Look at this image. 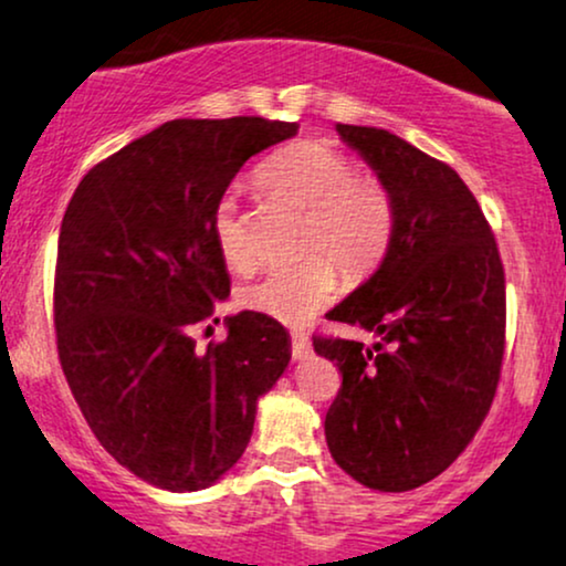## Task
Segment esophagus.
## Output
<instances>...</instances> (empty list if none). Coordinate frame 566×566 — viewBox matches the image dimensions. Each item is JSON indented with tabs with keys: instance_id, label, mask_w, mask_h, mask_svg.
Masks as SVG:
<instances>
[{
	"instance_id": "1",
	"label": "esophagus",
	"mask_w": 566,
	"mask_h": 566,
	"mask_svg": "<svg viewBox=\"0 0 566 566\" xmlns=\"http://www.w3.org/2000/svg\"><path fill=\"white\" fill-rule=\"evenodd\" d=\"M308 354H311L308 335H305L303 329H292V356H295V359H303V356Z\"/></svg>"
}]
</instances>
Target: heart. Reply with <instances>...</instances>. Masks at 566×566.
Masks as SVG:
<instances>
[{
  "label": "heart",
  "mask_w": 566,
  "mask_h": 566,
  "mask_svg": "<svg viewBox=\"0 0 566 566\" xmlns=\"http://www.w3.org/2000/svg\"><path fill=\"white\" fill-rule=\"evenodd\" d=\"M271 193L301 207L295 250L301 261L263 271L242 287L250 311L279 322H303L337 292V270L359 282L378 269L394 242L396 199L378 175L356 172L354 159L329 140H297L261 167ZM212 237L226 265L247 271L255 263L239 199L223 193L212 210Z\"/></svg>",
  "instance_id": "heart-1"
}]
</instances>
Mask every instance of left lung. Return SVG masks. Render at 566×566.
<instances>
[{
    "label": "left lung",
    "mask_w": 566,
    "mask_h": 566,
    "mask_svg": "<svg viewBox=\"0 0 566 566\" xmlns=\"http://www.w3.org/2000/svg\"><path fill=\"white\" fill-rule=\"evenodd\" d=\"M396 199L380 269L327 319L378 343L314 335L343 382L324 418L335 463L380 492L431 482L476 437L505 350V274L482 207L444 161L378 127L337 125Z\"/></svg>",
    "instance_id": "left-lung-1"
}]
</instances>
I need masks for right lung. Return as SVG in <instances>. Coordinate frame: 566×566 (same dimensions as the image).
Listing matches in <instances>:
<instances>
[{"label": "right lung", "instance_id": "add662e5", "mask_svg": "<svg viewBox=\"0 0 566 566\" xmlns=\"http://www.w3.org/2000/svg\"><path fill=\"white\" fill-rule=\"evenodd\" d=\"M295 133L263 116L165 122L97 161L63 216V375L106 452L161 490L218 482L290 365L287 329L258 311L229 316L207 350L191 333L231 292L212 237L218 199L247 159Z\"/></svg>", "mask_w": 566, "mask_h": 566}]
</instances>
